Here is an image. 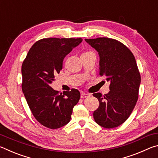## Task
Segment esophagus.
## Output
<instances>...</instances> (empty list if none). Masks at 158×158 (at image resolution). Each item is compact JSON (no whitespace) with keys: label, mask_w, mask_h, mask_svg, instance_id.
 Wrapping results in <instances>:
<instances>
[{"label":"esophagus","mask_w":158,"mask_h":158,"mask_svg":"<svg viewBox=\"0 0 158 158\" xmlns=\"http://www.w3.org/2000/svg\"><path fill=\"white\" fill-rule=\"evenodd\" d=\"M89 95H90L89 94H88V93H85L84 92H81V98H85L89 97Z\"/></svg>","instance_id":"34e87169"}]
</instances>
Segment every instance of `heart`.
<instances>
[{
  "mask_svg": "<svg viewBox=\"0 0 158 158\" xmlns=\"http://www.w3.org/2000/svg\"><path fill=\"white\" fill-rule=\"evenodd\" d=\"M93 53V52H90V51H86V52H84L82 54H87V53Z\"/></svg>",
  "mask_w": 158,
  "mask_h": 158,
  "instance_id": "1",
  "label": "heart"
}]
</instances>
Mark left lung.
<instances>
[{
  "mask_svg": "<svg viewBox=\"0 0 158 158\" xmlns=\"http://www.w3.org/2000/svg\"><path fill=\"white\" fill-rule=\"evenodd\" d=\"M100 56L99 74L110 81L109 91L93 95L100 103L95 121L105 128L116 127L132 114L139 98L141 75L132 52L122 42L108 37L85 39Z\"/></svg>",
  "mask_w": 158,
  "mask_h": 158,
  "instance_id": "left-lung-1",
  "label": "left lung"
}]
</instances>
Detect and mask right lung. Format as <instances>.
Segmentation results:
<instances>
[{
    "label": "right lung",
    "instance_id": "1",
    "mask_svg": "<svg viewBox=\"0 0 158 158\" xmlns=\"http://www.w3.org/2000/svg\"><path fill=\"white\" fill-rule=\"evenodd\" d=\"M81 38H43L29 50L21 67V88L29 108L37 121L50 129L68 124L80 99L77 89L59 93L51 84L63 69L66 55L82 42Z\"/></svg>",
    "mask_w": 158,
    "mask_h": 158
}]
</instances>
